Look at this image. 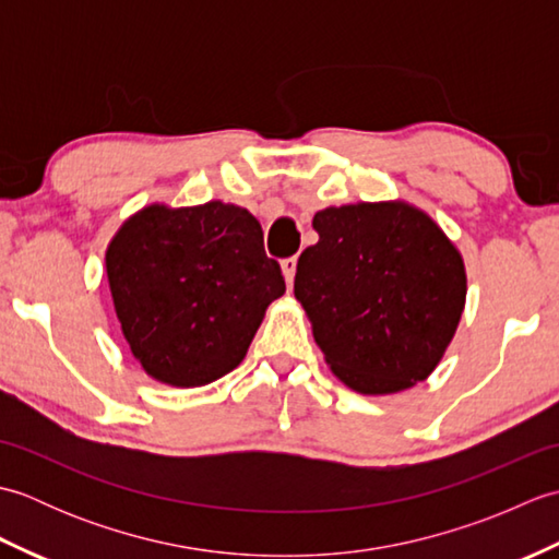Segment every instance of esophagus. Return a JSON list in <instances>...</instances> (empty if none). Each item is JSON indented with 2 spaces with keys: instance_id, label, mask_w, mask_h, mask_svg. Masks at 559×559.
<instances>
[{
  "instance_id": "1",
  "label": "esophagus",
  "mask_w": 559,
  "mask_h": 559,
  "mask_svg": "<svg viewBox=\"0 0 559 559\" xmlns=\"http://www.w3.org/2000/svg\"><path fill=\"white\" fill-rule=\"evenodd\" d=\"M281 269H283V276H286L288 286H293V278H295V269H298V257H288L281 261Z\"/></svg>"
}]
</instances>
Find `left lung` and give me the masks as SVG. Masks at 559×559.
Segmentation results:
<instances>
[{"label": "left lung", "mask_w": 559, "mask_h": 559, "mask_svg": "<svg viewBox=\"0 0 559 559\" xmlns=\"http://www.w3.org/2000/svg\"><path fill=\"white\" fill-rule=\"evenodd\" d=\"M319 242L295 271V298L331 370L360 394H394L430 374L466 302L461 254L403 201L314 213Z\"/></svg>", "instance_id": "8db88e82"}]
</instances>
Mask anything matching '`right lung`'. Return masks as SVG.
Wrapping results in <instances>:
<instances>
[{
	"instance_id": "add662e5",
	"label": "right lung",
	"mask_w": 559,
	"mask_h": 559,
	"mask_svg": "<svg viewBox=\"0 0 559 559\" xmlns=\"http://www.w3.org/2000/svg\"><path fill=\"white\" fill-rule=\"evenodd\" d=\"M105 266L134 358L173 386L235 370L266 307L286 293L259 221L223 201L139 211L112 237Z\"/></svg>"
}]
</instances>
